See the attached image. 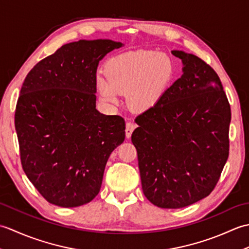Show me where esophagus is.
Here are the masks:
<instances>
[{
    "label": "esophagus",
    "instance_id": "esophagus-1",
    "mask_svg": "<svg viewBox=\"0 0 249 249\" xmlns=\"http://www.w3.org/2000/svg\"><path fill=\"white\" fill-rule=\"evenodd\" d=\"M137 127V125L133 122H127L126 123V128H125V134H126V138H130L131 134H133V131L135 130V128Z\"/></svg>",
    "mask_w": 249,
    "mask_h": 249
}]
</instances>
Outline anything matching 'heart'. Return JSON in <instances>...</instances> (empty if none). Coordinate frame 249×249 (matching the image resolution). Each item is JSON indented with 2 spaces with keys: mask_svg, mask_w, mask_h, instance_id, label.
<instances>
[{
  "mask_svg": "<svg viewBox=\"0 0 249 249\" xmlns=\"http://www.w3.org/2000/svg\"><path fill=\"white\" fill-rule=\"evenodd\" d=\"M107 77L98 73L95 84L106 103L116 104L119 93H126L127 103L135 109L155 106L172 80L174 66L163 52L131 51L110 59L106 65Z\"/></svg>",
  "mask_w": 249,
  "mask_h": 249,
  "instance_id": "obj_1",
  "label": "heart"
}]
</instances>
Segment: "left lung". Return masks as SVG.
I'll use <instances>...</instances> for the list:
<instances>
[{
	"label": "left lung",
	"mask_w": 249,
	"mask_h": 249,
	"mask_svg": "<svg viewBox=\"0 0 249 249\" xmlns=\"http://www.w3.org/2000/svg\"><path fill=\"white\" fill-rule=\"evenodd\" d=\"M183 75L136 118L142 190L158 208L181 209L212 193L229 156L231 109L217 73L200 57L171 51Z\"/></svg>",
	"instance_id": "obj_1"
}]
</instances>
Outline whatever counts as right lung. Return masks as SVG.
I'll use <instances>...</instances> for the list:
<instances>
[{
  "label": "right lung",
  "mask_w": 249,
  "mask_h": 249,
  "mask_svg": "<svg viewBox=\"0 0 249 249\" xmlns=\"http://www.w3.org/2000/svg\"><path fill=\"white\" fill-rule=\"evenodd\" d=\"M120 41L66 44L32 68L15 113L26 177L62 208L89 203L98 195L106 163L125 139V121L96 109L97 66Z\"/></svg>",
  "instance_id": "1"
}]
</instances>
